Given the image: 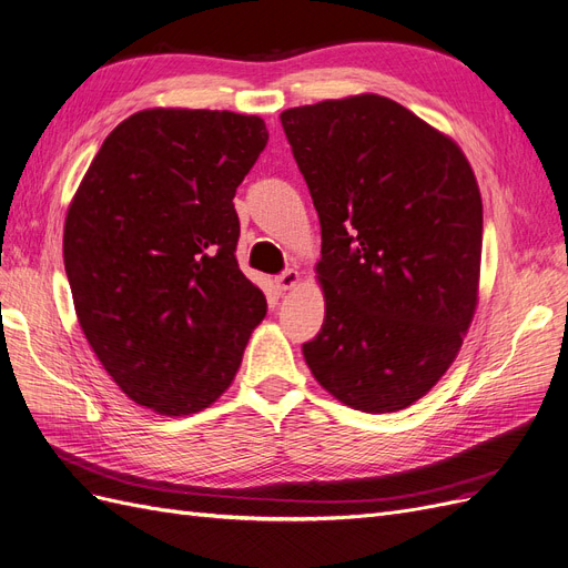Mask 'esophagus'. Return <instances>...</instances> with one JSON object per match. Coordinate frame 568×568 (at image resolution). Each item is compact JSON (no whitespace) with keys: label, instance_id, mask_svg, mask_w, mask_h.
Returning a JSON list of instances; mask_svg holds the SVG:
<instances>
[{"label":"esophagus","instance_id":"1","mask_svg":"<svg viewBox=\"0 0 568 568\" xmlns=\"http://www.w3.org/2000/svg\"><path fill=\"white\" fill-rule=\"evenodd\" d=\"M298 282H301V272L298 270H286V272H282V275L275 277V284H277L280 291L296 288Z\"/></svg>","mask_w":568,"mask_h":568}]
</instances>
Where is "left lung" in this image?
<instances>
[{
	"instance_id": "1",
	"label": "left lung",
	"mask_w": 568,
	"mask_h": 568,
	"mask_svg": "<svg viewBox=\"0 0 568 568\" xmlns=\"http://www.w3.org/2000/svg\"><path fill=\"white\" fill-rule=\"evenodd\" d=\"M322 223L314 379L361 413L436 387L478 307L483 197L459 144L375 93L282 111Z\"/></svg>"
}]
</instances>
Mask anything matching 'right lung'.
Returning a JSON list of instances; mask_svg holds the SVG:
<instances>
[{
	"label": "right lung",
	"instance_id": "obj_1",
	"mask_svg": "<svg viewBox=\"0 0 568 568\" xmlns=\"http://www.w3.org/2000/svg\"><path fill=\"white\" fill-rule=\"evenodd\" d=\"M265 144L261 116L144 109L109 132L67 210L81 331L121 392L158 415L210 407L267 312L235 258L233 205Z\"/></svg>",
	"mask_w": 568,
	"mask_h": 568
}]
</instances>
